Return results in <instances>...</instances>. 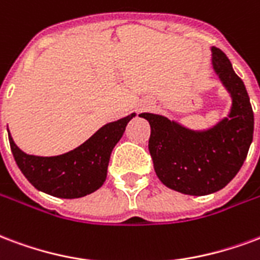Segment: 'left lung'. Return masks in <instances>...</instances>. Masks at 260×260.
Returning <instances> with one entry per match:
<instances>
[{
	"instance_id": "8db88e82",
	"label": "left lung",
	"mask_w": 260,
	"mask_h": 260,
	"mask_svg": "<svg viewBox=\"0 0 260 260\" xmlns=\"http://www.w3.org/2000/svg\"><path fill=\"white\" fill-rule=\"evenodd\" d=\"M211 67L232 99L228 115L218 122L191 129L165 115L139 114L151 128L155 174L167 187L187 196H207L228 186L252 143L253 111L243 80L219 48L211 47Z\"/></svg>"
}]
</instances>
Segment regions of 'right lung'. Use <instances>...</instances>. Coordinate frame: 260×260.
Returning a JSON list of instances; mask_svg holds the SVG:
<instances>
[{
  "mask_svg": "<svg viewBox=\"0 0 260 260\" xmlns=\"http://www.w3.org/2000/svg\"><path fill=\"white\" fill-rule=\"evenodd\" d=\"M135 115L132 113L107 122L78 147L59 155L42 157L24 153L8 129L9 145L17 167L36 189L59 199H80L105 183L111 151Z\"/></svg>",
  "mask_w": 260,
  "mask_h": 260,
  "instance_id": "right-lung-1",
  "label": "right lung"
}]
</instances>
